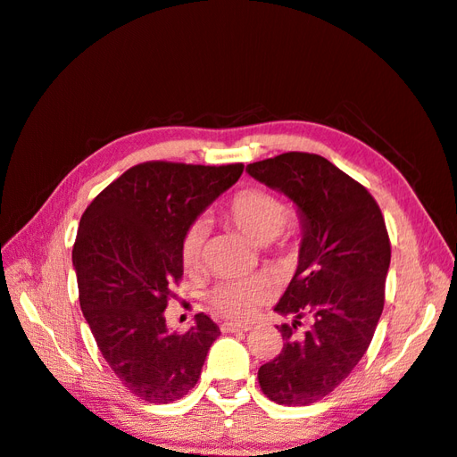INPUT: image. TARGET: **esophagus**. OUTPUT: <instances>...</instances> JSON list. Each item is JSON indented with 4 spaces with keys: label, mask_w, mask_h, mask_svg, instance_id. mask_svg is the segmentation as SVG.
I'll list each match as a JSON object with an SVG mask.
<instances>
[{
    "label": "esophagus",
    "mask_w": 457,
    "mask_h": 457,
    "mask_svg": "<svg viewBox=\"0 0 457 457\" xmlns=\"http://www.w3.org/2000/svg\"><path fill=\"white\" fill-rule=\"evenodd\" d=\"M222 332H248L251 324H238V322H225L220 326Z\"/></svg>",
    "instance_id": "obj_1"
}]
</instances>
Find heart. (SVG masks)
<instances>
[{
  "instance_id": "1",
  "label": "heart",
  "mask_w": 457,
  "mask_h": 457,
  "mask_svg": "<svg viewBox=\"0 0 457 457\" xmlns=\"http://www.w3.org/2000/svg\"><path fill=\"white\" fill-rule=\"evenodd\" d=\"M225 217L237 230L251 240L254 245H269L277 238L284 225H287V206L277 196L261 191V188H248L232 196L225 209ZM206 237L204 222H195L187 230L180 245V256L185 266H195L199 262L203 245ZM270 290L264 280L248 278V280H228L214 287L209 295L211 306L219 314L235 318V320H246L254 314L258 304L269 298Z\"/></svg>"
}]
</instances>
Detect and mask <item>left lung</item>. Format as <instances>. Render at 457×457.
<instances>
[{"label":"left lung","instance_id":"obj_1","mask_svg":"<svg viewBox=\"0 0 457 457\" xmlns=\"http://www.w3.org/2000/svg\"><path fill=\"white\" fill-rule=\"evenodd\" d=\"M246 173L288 196L300 219L298 266L274 312L284 346L261 366L272 402L308 406L346 380L372 342L384 310L390 238L366 188L310 153H284L246 165ZM313 318L304 333L297 326Z\"/></svg>","mask_w":457,"mask_h":457}]
</instances>
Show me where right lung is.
<instances>
[{
	"label": "right lung",
	"instance_id": "obj_1",
	"mask_svg": "<svg viewBox=\"0 0 457 457\" xmlns=\"http://www.w3.org/2000/svg\"><path fill=\"white\" fill-rule=\"evenodd\" d=\"M243 165L143 162L83 212L73 246L79 303L95 342L125 388L151 403L195 388L219 326L196 314L185 334L165 320L183 277L180 245L193 222L243 175Z\"/></svg>",
	"mask_w": 457,
	"mask_h": 457
}]
</instances>
